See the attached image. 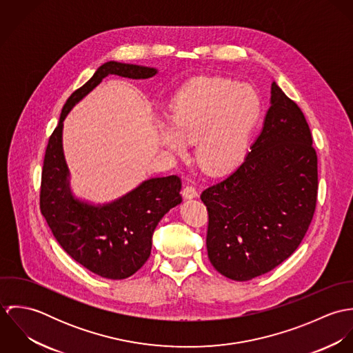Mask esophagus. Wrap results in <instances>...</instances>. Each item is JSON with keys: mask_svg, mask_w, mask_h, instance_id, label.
<instances>
[{"mask_svg": "<svg viewBox=\"0 0 353 353\" xmlns=\"http://www.w3.org/2000/svg\"><path fill=\"white\" fill-rule=\"evenodd\" d=\"M182 196L186 200H193V199H196L199 196V193H197V189L194 186H186L183 189V192H182Z\"/></svg>", "mask_w": 353, "mask_h": 353, "instance_id": "1", "label": "esophagus"}]
</instances>
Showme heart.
<instances>
[{
  "label": "heart",
  "mask_w": 353,
  "mask_h": 353,
  "mask_svg": "<svg viewBox=\"0 0 353 353\" xmlns=\"http://www.w3.org/2000/svg\"><path fill=\"white\" fill-rule=\"evenodd\" d=\"M259 114L261 101L252 85L225 77H197L174 98L171 128L161 126L160 137L176 153L185 150L183 141H196L202 170L223 174L245 157Z\"/></svg>",
  "instance_id": "b5f03b06"
}]
</instances>
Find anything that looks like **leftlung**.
I'll list each match as a JSON object with an SVG mask.
<instances>
[{
    "label": "left lung",
    "mask_w": 353,
    "mask_h": 353,
    "mask_svg": "<svg viewBox=\"0 0 353 353\" xmlns=\"http://www.w3.org/2000/svg\"><path fill=\"white\" fill-rule=\"evenodd\" d=\"M270 103L243 163L201 193L209 261L235 281L265 274L290 258L316 206L318 157L304 114L276 83Z\"/></svg>",
    "instance_id": "left-lung-1"
}]
</instances>
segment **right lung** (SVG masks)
I'll list each match as a JSON object with an SVG mask.
<instances>
[{
	"instance_id": "1",
	"label": "right lung",
	"mask_w": 353,
	"mask_h": 353,
	"mask_svg": "<svg viewBox=\"0 0 353 353\" xmlns=\"http://www.w3.org/2000/svg\"><path fill=\"white\" fill-rule=\"evenodd\" d=\"M153 68L110 61L65 103L45 153L39 203L59 246L92 273L111 280L134 274L150 258L152 235L161 217L181 203L182 181L176 175L152 178L117 201L94 206L74 200L62 152V126L70 108L108 74L148 79Z\"/></svg>"
}]
</instances>
